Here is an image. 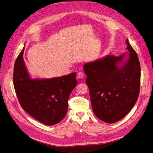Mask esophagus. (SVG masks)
Here are the masks:
<instances>
[{
    "label": "esophagus",
    "instance_id": "esophagus-1",
    "mask_svg": "<svg viewBox=\"0 0 153 153\" xmlns=\"http://www.w3.org/2000/svg\"><path fill=\"white\" fill-rule=\"evenodd\" d=\"M84 77V74L83 72H78V74H77V78H83Z\"/></svg>",
    "mask_w": 153,
    "mask_h": 153
}]
</instances>
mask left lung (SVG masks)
Segmentation results:
<instances>
[{"label":"left lung","instance_id":"left-lung-1","mask_svg":"<svg viewBox=\"0 0 153 153\" xmlns=\"http://www.w3.org/2000/svg\"><path fill=\"white\" fill-rule=\"evenodd\" d=\"M126 44L128 53L106 55L83 66L94 113L108 123L125 117L139 95V60L128 39Z\"/></svg>","mask_w":153,"mask_h":153}]
</instances>
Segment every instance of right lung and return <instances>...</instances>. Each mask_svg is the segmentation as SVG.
Wrapping results in <instances>:
<instances>
[{"mask_svg":"<svg viewBox=\"0 0 153 153\" xmlns=\"http://www.w3.org/2000/svg\"><path fill=\"white\" fill-rule=\"evenodd\" d=\"M25 48L14 66L13 83L21 106L46 125L58 123L68 111L70 95L77 83L76 73L61 77L31 78L23 59Z\"/></svg>","mask_w":153,"mask_h":153,"instance_id":"right-lung-1","label":"right lung"}]
</instances>
